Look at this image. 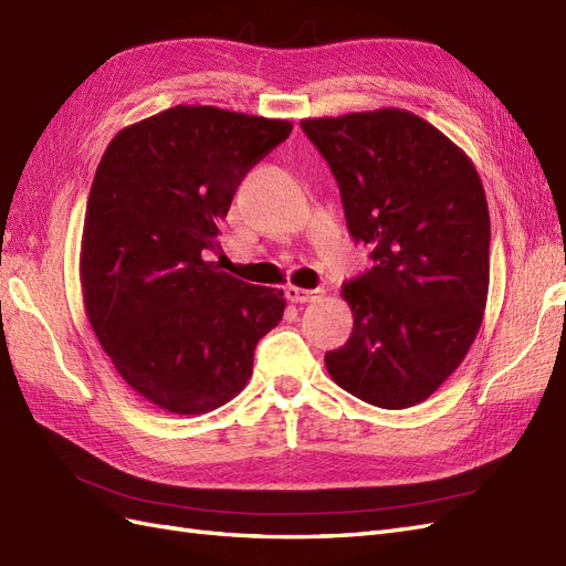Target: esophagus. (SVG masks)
Segmentation results:
<instances>
[{
	"label": "esophagus",
	"instance_id": "esophagus-1",
	"mask_svg": "<svg viewBox=\"0 0 566 566\" xmlns=\"http://www.w3.org/2000/svg\"><path fill=\"white\" fill-rule=\"evenodd\" d=\"M325 292L323 289H301V286H286V298L292 303H311L317 301Z\"/></svg>",
	"mask_w": 566,
	"mask_h": 566
}]
</instances>
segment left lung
<instances>
[{"mask_svg":"<svg viewBox=\"0 0 566 566\" xmlns=\"http://www.w3.org/2000/svg\"><path fill=\"white\" fill-rule=\"evenodd\" d=\"M335 174L346 227L375 265L342 286L354 332L325 354L346 392L380 409L426 401L481 329L490 214L461 148L407 109L303 119Z\"/></svg>","mask_w":566,"mask_h":566,"instance_id":"1","label":"left lung"}]
</instances>
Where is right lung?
I'll list each match as a JSON object with an SVG mask.
<instances>
[{"label": "right lung", "mask_w": 566, "mask_h": 566, "mask_svg": "<svg viewBox=\"0 0 566 566\" xmlns=\"http://www.w3.org/2000/svg\"><path fill=\"white\" fill-rule=\"evenodd\" d=\"M292 122L177 105L122 128L99 159L81 239L91 327L140 397L179 416L214 411L253 373L282 321V289L222 272L220 227L241 179Z\"/></svg>", "instance_id": "1"}]
</instances>
